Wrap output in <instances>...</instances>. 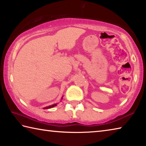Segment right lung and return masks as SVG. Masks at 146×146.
Masks as SVG:
<instances>
[{"label": "right lung", "mask_w": 146, "mask_h": 146, "mask_svg": "<svg viewBox=\"0 0 146 146\" xmlns=\"http://www.w3.org/2000/svg\"><path fill=\"white\" fill-rule=\"evenodd\" d=\"M62 98H63V96H62V97L61 98V100L62 99ZM57 106V103H56V104H54L51 105V106H46V107H44L43 109H44V110H47V109L52 108H53V107H55V106Z\"/></svg>", "instance_id": "1"}]
</instances>
